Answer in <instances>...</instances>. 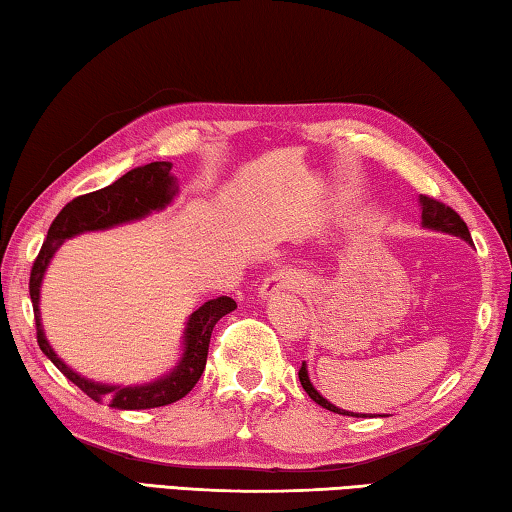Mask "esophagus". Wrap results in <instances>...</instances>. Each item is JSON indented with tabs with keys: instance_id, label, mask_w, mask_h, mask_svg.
Returning <instances> with one entry per match:
<instances>
[{
	"instance_id": "1",
	"label": "esophagus",
	"mask_w": 512,
	"mask_h": 512,
	"mask_svg": "<svg viewBox=\"0 0 512 512\" xmlns=\"http://www.w3.org/2000/svg\"><path fill=\"white\" fill-rule=\"evenodd\" d=\"M306 279L292 270H281L272 276H267L263 281L261 290H258V297L261 299H272L276 295H286V292H299L304 290Z\"/></svg>"
}]
</instances>
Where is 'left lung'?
<instances>
[{"instance_id": "1", "label": "left lung", "mask_w": 512, "mask_h": 512, "mask_svg": "<svg viewBox=\"0 0 512 512\" xmlns=\"http://www.w3.org/2000/svg\"><path fill=\"white\" fill-rule=\"evenodd\" d=\"M420 208H422V226H424V229L449 233V236H456V238L465 240V242H469V245H472V236H469L467 224L460 220V215L454 211V208H449V206L442 204V201H435V199L424 197V195H420ZM299 381H301V388L306 390V395L311 397L315 404H320L322 408L331 410V413L349 415V417H367L365 413H351V410L338 408L335 404H331L329 399H324L320 392L315 390V385L311 383V376H308L306 363H301ZM381 417H385V415H381Z\"/></svg>"}]
</instances>
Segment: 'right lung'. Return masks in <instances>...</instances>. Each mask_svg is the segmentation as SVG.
Returning <instances> with one entry per match:
<instances>
[{
  "label": "right lung",
  "mask_w": 512,
  "mask_h": 512,
  "mask_svg": "<svg viewBox=\"0 0 512 512\" xmlns=\"http://www.w3.org/2000/svg\"><path fill=\"white\" fill-rule=\"evenodd\" d=\"M179 195L177 177L172 174V163L156 161L140 167H133L124 177L113 181L90 195L72 199L61 213L56 215L47 231V240L33 263L29 292L33 301V315H36V333L38 345L43 354L70 379L77 388H81L90 399L99 401L117 410H147L167 406L186 397L195 388L199 376L204 374L208 342H211L213 326L224 315L236 311V301L231 297H217L201 304L195 313L186 320V329L181 335V358L170 372L158 379L140 385H117V383H99L86 379V376L74 372L63 358L49 345L43 317H40V286H43L45 272L52 258L65 240L90 231H106L113 226L145 220L147 215L165 211Z\"/></svg>",
  "instance_id": "obj_1"
}]
</instances>
